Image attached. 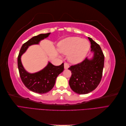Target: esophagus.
<instances>
[{
    "label": "esophagus",
    "mask_w": 126,
    "mask_h": 126,
    "mask_svg": "<svg viewBox=\"0 0 126 126\" xmlns=\"http://www.w3.org/2000/svg\"><path fill=\"white\" fill-rule=\"evenodd\" d=\"M69 67V64H68V63H64V69H68V68Z\"/></svg>",
    "instance_id": "1"
}]
</instances>
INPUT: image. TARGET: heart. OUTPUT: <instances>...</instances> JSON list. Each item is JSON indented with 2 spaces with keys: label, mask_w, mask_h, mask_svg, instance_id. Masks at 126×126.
Instances as JSON below:
<instances>
[{
  "label": "heart",
  "mask_w": 126,
  "mask_h": 126,
  "mask_svg": "<svg viewBox=\"0 0 126 126\" xmlns=\"http://www.w3.org/2000/svg\"><path fill=\"white\" fill-rule=\"evenodd\" d=\"M90 48L89 42L77 37H68L58 44L59 51L68 55V59L72 63L76 64L84 59Z\"/></svg>",
  "instance_id": "obj_1"
}]
</instances>
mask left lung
I'll return each mask as SVG.
<instances>
[{"label": "left lung", "mask_w": 126, "mask_h": 126, "mask_svg": "<svg viewBox=\"0 0 126 126\" xmlns=\"http://www.w3.org/2000/svg\"><path fill=\"white\" fill-rule=\"evenodd\" d=\"M91 51L94 56L80 63L70 66L71 71L69 84L71 89L78 94H87L94 90L99 84L102 76L105 57L100 46L90 37Z\"/></svg>", "instance_id": "left-lung-1"}]
</instances>
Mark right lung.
Wrapping results in <instances>:
<instances>
[{
  "instance_id": "add662e5",
  "label": "right lung",
  "mask_w": 126,
  "mask_h": 126,
  "mask_svg": "<svg viewBox=\"0 0 126 126\" xmlns=\"http://www.w3.org/2000/svg\"><path fill=\"white\" fill-rule=\"evenodd\" d=\"M50 33H42L32 38L22 45L18 57V68L22 82L30 90L40 94L47 93L52 89L57 76L64 69L63 63L60 66H56L49 62L43 69L36 73L30 74L26 71L22 66L21 56L29 46L38 44L40 40L48 37Z\"/></svg>"
}]
</instances>
